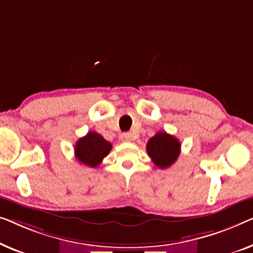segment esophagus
<instances>
[{"label":"esophagus","mask_w":253,"mask_h":253,"mask_svg":"<svg viewBox=\"0 0 253 253\" xmlns=\"http://www.w3.org/2000/svg\"><path fill=\"white\" fill-rule=\"evenodd\" d=\"M120 140L123 142H129L131 141V135L129 133H123L120 135Z\"/></svg>","instance_id":"obj_1"}]
</instances>
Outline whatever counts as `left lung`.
<instances>
[{
    "instance_id": "left-lung-1",
    "label": "left lung",
    "mask_w": 253,
    "mask_h": 253,
    "mask_svg": "<svg viewBox=\"0 0 253 253\" xmlns=\"http://www.w3.org/2000/svg\"><path fill=\"white\" fill-rule=\"evenodd\" d=\"M181 151V143L173 135L158 131L148 141L147 152L159 169H167L176 162Z\"/></svg>"
}]
</instances>
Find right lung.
I'll return each mask as SVG.
<instances>
[{
	"instance_id": "add662e5",
	"label": "right lung",
	"mask_w": 253,
	"mask_h": 253,
	"mask_svg": "<svg viewBox=\"0 0 253 253\" xmlns=\"http://www.w3.org/2000/svg\"><path fill=\"white\" fill-rule=\"evenodd\" d=\"M112 144L102 135L95 131H88L86 136L79 138L74 147V155L80 164L97 167L111 151Z\"/></svg>"
}]
</instances>
